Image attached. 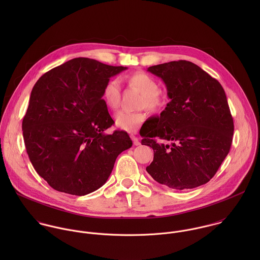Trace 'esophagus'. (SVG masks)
I'll use <instances>...</instances> for the list:
<instances>
[{
	"label": "esophagus",
	"instance_id": "34e87169",
	"mask_svg": "<svg viewBox=\"0 0 260 260\" xmlns=\"http://www.w3.org/2000/svg\"><path fill=\"white\" fill-rule=\"evenodd\" d=\"M130 136H131V138H132V140H133V144H134L135 146L140 145V141H139V139H138L134 134H131Z\"/></svg>",
	"mask_w": 260,
	"mask_h": 260
}]
</instances>
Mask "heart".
<instances>
[{
    "label": "heart",
    "instance_id": "obj_1",
    "mask_svg": "<svg viewBox=\"0 0 260 260\" xmlns=\"http://www.w3.org/2000/svg\"><path fill=\"white\" fill-rule=\"evenodd\" d=\"M128 82L143 94L141 107L152 112L160 111L163 108L165 100L160 94L158 82L153 77L144 72H137L129 76ZM103 99L109 108L113 110L119 108L121 85L118 78H112L104 85ZM145 119L146 114L143 112L120 111L115 115V124L122 130L135 131L144 123Z\"/></svg>",
    "mask_w": 260,
    "mask_h": 260
}]
</instances>
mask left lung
Wrapping results in <instances>:
<instances>
[{
    "label": "left lung",
    "mask_w": 260,
    "mask_h": 260,
    "mask_svg": "<svg viewBox=\"0 0 260 260\" xmlns=\"http://www.w3.org/2000/svg\"><path fill=\"white\" fill-rule=\"evenodd\" d=\"M147 71L163 80L170 102L154 125L142 133L140 130L142 145L154 151L146 171L172 189L207 183L227 156L234 131L221 84L185 60L152 66Z\"/></svg>",
    "instance_id": "8db88e82"
}]
</instances>
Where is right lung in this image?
Returning a JSON list of instances; mask_svg holds the SVG:
<instances>
[{
	"label": "right lung",
	"instance_id": "right-lung-1",
	"mask_svg": "<svg viewBox=\"0 0 260 260\" xmlns=\"http://www.w3.org/2000/svg\"><path fill=\"white\" fill-rule=\"evenodd\" d=\"M75 58L41 76L22 129L30 161L57 191L83 196L103 185L116 158L132 146L125 131L106 134L114 121L102 99L104 85L126 70Z\"/></svg>",
	"mask_w": 260,
	"mask_h": 260
}]
</instances>
